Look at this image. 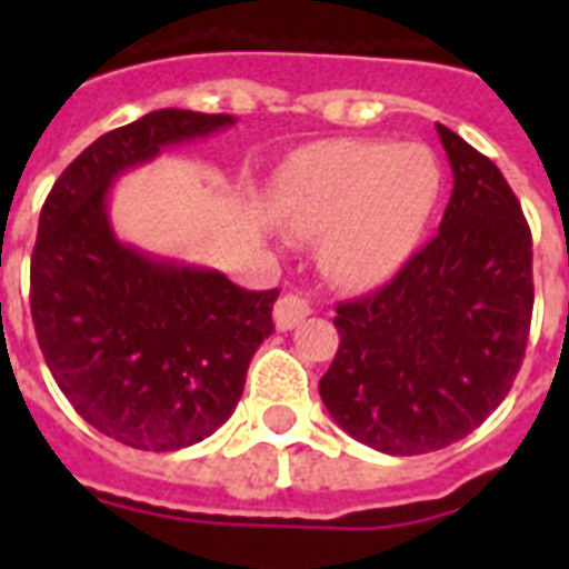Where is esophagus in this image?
Returning a JSON list of instances; mask_svg holds the SVG:
<instances>
[{
    "label": "esophagus",
    "instance_id": "obj_1",
    "mask_svg": "<svg viewBox=\"0 0 569 569\" xmlns=\"http://www.w3.org/2000/svg\"><path fill=\"white\" fill-rule=\"evenodd\" d=\"M310 303H307V298H301V295H283L280 301L274 303V325L277 330H292L298 328L307 316H310Z\"/></svg>",
    "mask_w": 569,
    "mask_h": 569
}]
</instances>
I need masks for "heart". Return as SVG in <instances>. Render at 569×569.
I'll use <instances>...</instances> for the list:
<instances>
[{
  "instance_id": "obj_1",
  "label": "heart",
  "mask_w": 569,
  "mask_h": 569,
  "mask_svg": "<svg viewBox=\"0 0 569 569\" xmlns=\"http://www.w3.org/2000/svg\"><path fill=\"white\" fill-rule=\"evenodd\" d=\"M283 223L319 239L321 271L348 289L396 274L440 194L431 150L387 141H321L295 153L277 182Z\"/></svg>"
}]
</instances>
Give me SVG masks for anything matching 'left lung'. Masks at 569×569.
<instances>
[{
    "instance_id": "obj_1",
    "label": "left lung",
    "mask_w": 569,
    "mask_h": 569,
    "mask_svg": "<svg viewBox=\"0 0 569 569\" xmlns=\"http://www.w3.org/2000/svg\"><path fill=\"white\" fill-rule=\"evenodd\" d=\"M451 189L440 230L378 292L337 307L319 380L330 416L383 455L472 433L508 396L529 342L531 232L502 171L437 123Z\"/></svg>"
}]
</instances>
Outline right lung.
<instances>
[{
	"label": "right lung",
	"instance_id": "1",
	"mask_svg": "<svg viewBox=\"0 0 569 569\" xmlns=\"http://www.w3.org/2000/svg\"><path fill=\"white\" fill-rule=\"evenodd\" d=\"M232 123L230 114L150 111L84 147L40 209L38 346L76 413L132 449L177 451L218 431L239 405L250 357L274 330L277 289L248 292L214 268L144 253L109 221L118 177Z\"/></svg>",
	"mask_w": 569,
	"mask_h": 569
}]
</instances>
